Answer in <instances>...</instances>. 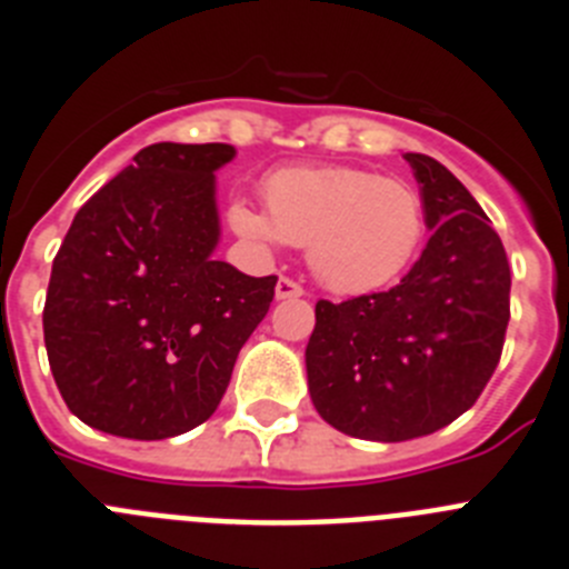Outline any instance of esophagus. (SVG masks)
<instances>
[{
	"label": "esophagus",
	"instance_id": "obj_1",
	"mask_svg": "<svg viewBox=\"0 0 569 569\" xmlns=\"http://www.w3.org/2000/svg\"><path fill=\"white\" fill-rule=\"evenodd\" d=\"M299 296H305V288H301L299 281L288 279V276H281L276 281V299H299Z\"/></svg>",
	"mask_w": 569,
	"mask_h": 569
}]
</instances>
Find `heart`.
Returning a JSON list of instances; mask_svg holds the SVG:
<instances>
[{"label":"heart","instance_id":"b5f03b06","mask_svg":"<svg viewBox=\"0 0 569 569\" xmlns=\"http://www.w3.org/2000/svg\"><path fill=\"white\" fill-rule=\"evenodd\" d=\"M264 213L230 208V224L259 241L308 248L316 279L336 293H367L405 273L425 239L413 184L365 168H284L261 184Z\"/></svg>","mask_w":569,"mask_h":569}]
</instances>
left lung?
Listing matches in <instances>:
<instances>
[{
	"label": "left lung",
	"mask_w": 569,
	"mask_h": 569,
	"mask_svg": "<svg viewBox=\"0 0 569 569\" xmlns=\"http://www.w3.org/2000/svg\"><path fill=\"white\" fill-rule=\"evenodd\" d=\"M433 230L390 290L316 301L308 387L316 410L367 441L430 436L476 405L499 367L510 321L505 244L441 162L407 153Z\"/></svg>",
	"instance_id": "8db88e82"
}]
</instances>
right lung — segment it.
Segmentation results:
<instances>
[{
    "label": "right lung",
    "instance_id": "1",
    "mask_svg": "<svg viewBox=\"0 0 569 569\" xmlns=\"http://www.w3.org/2000/svg\"><path fill=\"white\" fill-rule=\"evenodd\" d=\"M233 153L222 142L150 144L73 216L42 328L50 373L84 425L159 441L216 413L276 293V276L210 256L213 170Z\"/></svg>",
    "mask_w": 569,
    "mask_h": 569
}]
</instances>
